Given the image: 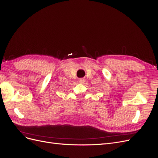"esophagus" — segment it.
Masks as SVG:
<instances>
[{
  "mask_svg": "<svg viewBox=\"0 0 158 158\" xmlns=\"http://www.w3.org/2000/svg\"><path fill=\"white\" fill-rule=\"evenodd\" d=\"M79 82H80V84L84 83V82H85V79H84V78H80V79H79Z\"/></svg>",
  "mask_w": 158,
  "mask_h": 158,
  "instance_id": "esophagus-1",
  "label": "esophagus"
}]
</instances>
